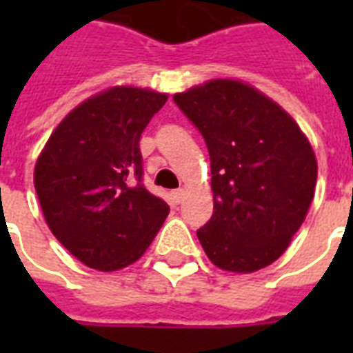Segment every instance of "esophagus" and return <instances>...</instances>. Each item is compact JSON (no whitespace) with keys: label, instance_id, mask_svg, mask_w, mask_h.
I'll use <instances>...</instances> for the list:
<instances>
[{"label":"esophagus","instance_id":"1","mask_svg":"<svg viewBox=\"0 0 353 353\" xmlns=\"http://www.w3.org/2000/svg\"><path fill=\"white\" fill-rule=\"evenodd\" d=\"M183 198H185V190H183V188H177V190L172 192V201H174V203L179 205L183 201Z\"/></svg>","mask_w":353,"mask_h":353}]
</instances>
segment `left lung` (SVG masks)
Here are the masks:
<instances>
[{
  "mask_svg": "<svg viewBox=\"0 0 353 353\" xmlns=\"http://www.w3.org/2000/svg\"><path fill=\"white\" fill-rule=\"evenodd\" d=\"M174 102L203 135L214 212L198 231L210 262L252 273L288 249L312 205L317 159L282 108L238 80H210Z\"/></svg>",
  "mask_w": 353,
  "mask_h": 353,
  "instance_id": "8db88e82",
  "label": "left lung"
}]
</instances>
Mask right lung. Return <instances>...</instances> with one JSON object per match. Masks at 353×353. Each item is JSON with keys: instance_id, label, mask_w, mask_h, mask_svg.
Instances as JSON below:
<instances>
[{"instance_id": "obj_1", "label": "right lung", "mask_w": 353, "mask_h": 353, "mask_svg": "<svg viewBox=\"0 0 353 353\" xmlns=\"http://www.w3.org/2000/svg\"><path fill=\"white\" fill-rule=\"evenodd\" d=\"M166 93L117 85L63 119L34 166L51 232L74 258L117 271L143 256L170 207L143 185L141 133Z\"/></svg>"}]
</instances>
